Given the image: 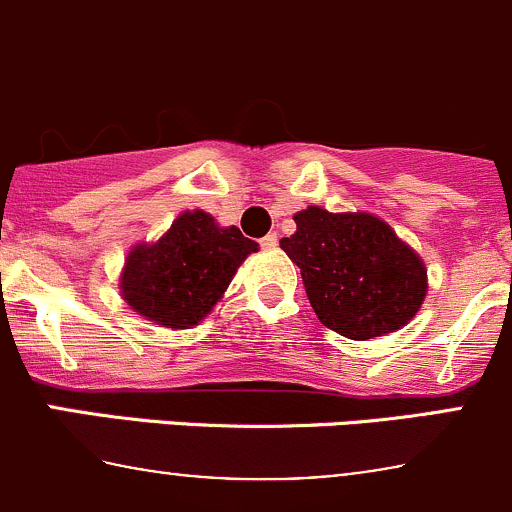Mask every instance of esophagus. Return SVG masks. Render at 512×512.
<instances>
[{
  "mask_svg": "<svg viewBox=\"0 0 512 512\" xmlns=\"http://www.w3.org/2000/svg\"><path fill=\"white\" fill-rule=\"evenodd\" d=\"M260 245H262V250H275V247H277V232H270V235L262 237Z\"/></svg>",
  "mask_w": 512,
  "mask_h": 512,
  "instance_id": "esophagus-1",
  "label": "esophagus"
}]
</instances>
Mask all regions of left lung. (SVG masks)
I'll return each instance as SVG.
<instances>
[{"mask_svg": "<svg viewBox=\"0 0 512 512\" xmlns=\"http://www.w3.org/2000/svg\"><path fill=\"white\" fill-rule=\"evenodd\" d=\"M280 247L302 272L319 322L354 342L384 337L414 319L426 299L421 257L371 213L309 205Z\"/></svg>", "mask_w": 512, "mask_h": 512, "instance_id": "obj_1", "label": "left lung"}]
</instances>
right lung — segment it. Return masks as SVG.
<instances>
[{"mask_svg": "<svg viewBox=\"0 0 512 512\" xmlns=\"http://www.w3.org/2000/svg\"><path fill=\"white\" fill-rule=\"evenodd\" d=\"M257 242L203 210H185L158 242H138L121 272V297L141 317L190 329L213 312Z\"/></svg>", "mask_w": 512, "mask_h": 512, "instance_id": "1", "label": "right lung"}]
</instances>
